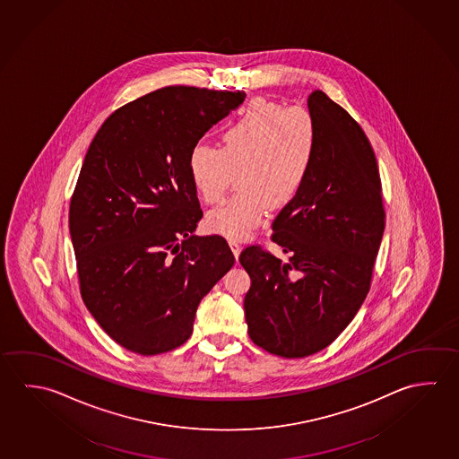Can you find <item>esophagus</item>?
I'll return each instance as SVG.
<instances>
[{
  "label": "esophagus",
  "instance_id": "1",
  "mask_svg": "<svg viewBox=\"0 0 459 459\" xmlns=\"http://www.w3.org/2000/svg\"><path fill=\"white\" fill-rule=\"evenodd\" d=\"M229 247L232 248L233 256L237 257L238 259V256H240V251L241 247L240 243L237 240H229Z\"/></svg>",
  "mask_w": 459,
  "mask_h": 459
}]
</instances>
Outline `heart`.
Instances as JSON below:
<instances>
[{
	"instance_id": "b5f03b06",
	"label": "heart",
	"mask_w": 459,
	"mask_h": 459,
	"mask_svg": "<svg viewBox=\"0 0 459 459\" xmlns=\"http://www.w3.org/2000/svg\"><path fill=\"white\" fill-rule=\"evenodd\" d=\"M317 150L319 129L306 109L249 101L221 134V148L196 143L186 156L188 176L204 203H218L237 172L238 192L208 212V229L247 238L261 226L267 206L281 210L297 198Z\"/></svg>"
}]
</instances>
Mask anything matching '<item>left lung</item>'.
<instances>
[{
    "label": "left lung",
    "instance_id": "left-lung-1",
    "mask_svg": "<svg viewBox=\"0 0 459 459\" xmlns=\"http://www.w3.org/2000/svg\"><path fill=\"white\" fill-rule=\"evenodd\" d=\"M307 108L319 129L317 156L273 224L289 263L255 245L240 255L251 279L243 303L249 338L281 358L321 351L353 321L385 229L377 160L359 124L321 90Z\"/></svg>",
    "mask_w": 459,
    "mask_h": 459
}]
</instances>
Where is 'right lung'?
I'll use <instances>...</instances> for the list:
<instances>
[{
	"label": "right lung",
	"mask_w": 459,
	"mask_h": 459,
	"mask_svg": "<svg viewBox=\"0 0 459 459\" xmlns=\"http://www.w3.org/2000/svg\"><path fill=\"white\" fill-rule=\"evenodd\" d=\"M245 97L156 90L114 111L90 143L69 210L82 299L134 353L186 343L202 298L235 263L226 238L194 233L203 211L186 156Z\"/></svg>",
	"instance_id": "add662e5"
}]
</instances>
